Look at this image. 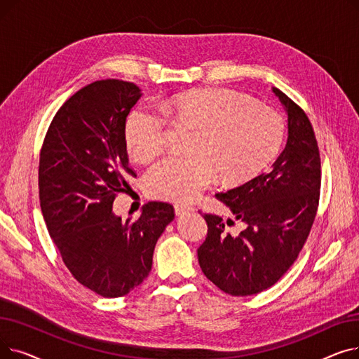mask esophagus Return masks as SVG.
<instances>
[{
  "instance_id": "esophagus-1",
  "label": "esophagus",
  "mask_w": 359,
  "mask_h": 359,
  "mask_svg": "<svg viewBox=\"0 0 359 359\" xmlns=\"http://www.w3.org/2000/svg\"><path fill=\"white\" fill-rule=\"evenodd\" d=\"M191 211H194V206L192 205H186V203H176L175 205L176 215H182V214L191 212Z\"/></svg>"
}]
</instances>
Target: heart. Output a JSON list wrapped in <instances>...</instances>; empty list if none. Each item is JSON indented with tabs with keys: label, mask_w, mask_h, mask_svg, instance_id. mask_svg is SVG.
Wrapping results in <instances>:
<instances>
[{
	"label": "heart",
	"mask_w": 359,
	"mask_h": 359,
	"mask_svg": "<svg viewBox=\"0 0 359 359\" xmlns=\"http://www.w3.org/2000/svg\"><path fill=\"white\" fill-rule=\"evenodd\" d=\"M194 129L187 156L151 167L145 189L157 199L192 201L215 179L241 184L260 175L284 141V121L272 107L227 88L192 90L161 104L137 107L125 126L130 157L145 163L163 153L172 126Z\"/></svg>",
	"instance_id": "b5f03b06"
}]
</instances>
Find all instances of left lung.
I'll return each mask as SVG.
<instances>
[{"label":"left lung","instance_id":"left-lung-1","mask_svg":"<svg viewBox=\"0 0 359 359\" xmlns=\"http://www.w3.org/2000/svg\"><path fill=\"white\" fill-rule=\"evenodd\" d=\"M288 113V141L271 172L215 196L246 227L230 234L215 214L198 249L202 272L221 291L253 295L275 285L303 250L318 208L322 164L306 111L273 88Z\"/></svg>","mask_w":359,"mask_h":359}]
</instances>
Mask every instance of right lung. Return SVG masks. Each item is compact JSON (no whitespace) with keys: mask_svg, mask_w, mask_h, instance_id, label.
Here are the masks:
<instances>
[{"mask_svg":"<svg viewBox=\"0 0 359 359\" xmlns=\"http://www.w3.org/2000/svg\"><path fill=\"white\" fill-rule=\"evenodd\" d=\"M141 90L107 79L60 107L39 158V201L49 236L81 285L106 298L126 295L148 276L158 237L175 218L167 202H148L138 219L111 211L130 189L125 126Z\"/></svg>","mask_w":359,"mask_h":359,"instance_id":"1","label":"right lung"}]
</instances>
